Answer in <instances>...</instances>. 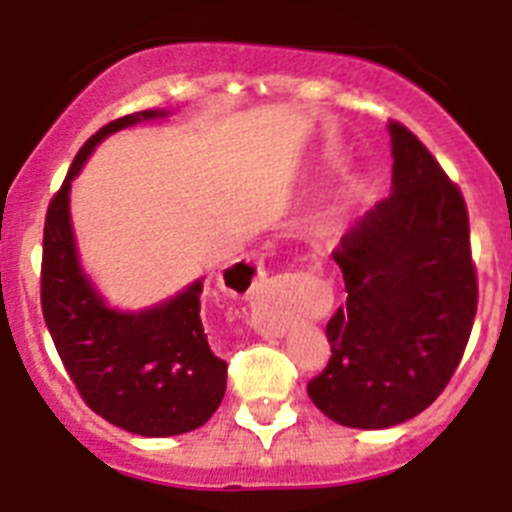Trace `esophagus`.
<instances>
[{"instance_id": "obj_1", "label": "esophagus", "mask_w": 512, "mask_h": 512, "mask_svg": "<svg viewBox=\"0 0 512 512\" xmlns=\"http://www.w3.org/2000/svg\"><path fill=\"white\" fill-rule=\"evenodd\" d=\"M238 269V274L235 277L241 279V284H238L239 292L235 293L234 289H230L233 295H241V297H253V292H256V287L261 284V279H264V269H261L259 261H243V264L235 266ZM223 282V279H220Z\"/></svg>"}]
</instances>
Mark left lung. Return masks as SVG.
<instances>
[{
  "instance_id": "obj_1",
  "label": "left lung",
  "mask_w": 512,
  "mask_h": 512,
  "mask_svg": "<svg viewBox=\"0 0 512 512\" xmlns=\"http://www.w3.org/2000/svg\"><path fill=\"white\" fill-rule=\"evenodd\" d=\"M392 194L341 238L346 305L325 325L328 366L307 384L348 428L423 413L454 377L474 315L477 269L461 189L402 122L390 120Z\"/></svg>"
}]
</instances>
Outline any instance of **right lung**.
Wrapping results in <instances>:
<instances>
[{
  "label": "right lung",
  "instance_id": "obj_1",
  "mask_svg": "<svg viewBox=\"0 0 512 512\" xmlns=\"http://www.w3.org/2000/svg\"><path fill=\"white\" fill-rule=\"evenodd\" d=\"M161 115L166 112L117 117L81 146L45 212L40 266L45 325L81 400L107 423L148 438L194 431L223 402L228 364L212 354L202 328V282L143 312L104 305L79 266L69 192L99 140Z\"/></svg>",
  "mask_w": 512,
  "mask_h": 512
}]
</instances>
